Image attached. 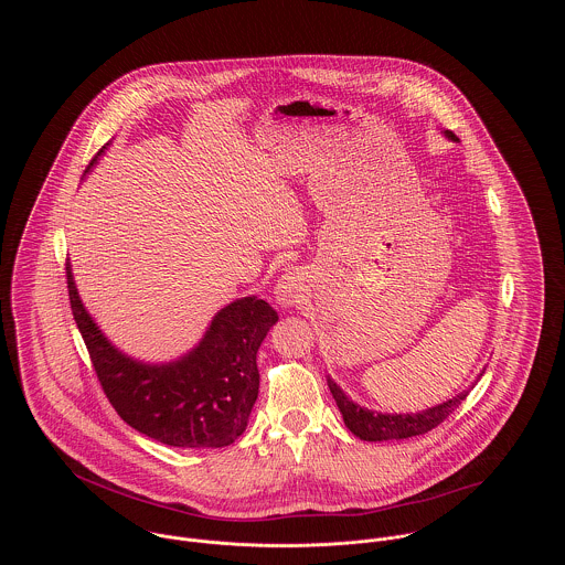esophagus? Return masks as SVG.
Masks as SVG:
<instances>
[{
  "label": "esophagus",
  "mask_w": 565,
  "mask_h": 565,
  "mask_svg": "<svg viewBox=\"0 0 565 565\" xmlns=\"http://www.w3.org/2000/svg\"><path fill=\"white\" fill-rule=\"evenodd\" d=\"M307 291V280L302 271H289L285 276H280V280L274 287V298L282 309H291L296 305L302 302Z\"/></svg>",
  "instance_id": "34e87169"
}]
</instances>
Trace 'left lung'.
Masks as SVG:
<instances>
[{
  "instance_id": "obj_1",
  "label": "left lung",
  "mask_w": 565,
  "mask_h": 565,
  "mask_svg": "<svg viewBox=\"0 0 565 565\" xmlns=\"http://www.w3.org/2000/svg\"><path fill=\"white\" fill-rule=\"evenodd\" d=\"M444 135L450 141H457V137L452 132L446 130ZM326 381H328V390H330L334 403L343 415L345 426L352 430V435H356L363 441H392V439H408L415 435H424V433L433 430L435 426H439L468 396V392H461V394L452 396L450 401L435 404L419 413H379V411L352 403L345 396V392L330 376H326Z\"/></svg>"
}]
</instances>
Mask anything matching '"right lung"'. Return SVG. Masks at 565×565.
<instances>
[{"mask_svg": "<svg viewBox=\"0 0 565 565\" xmlns=\"http://www.w3.org/2000/svg\"><path fill=\"white\" fill-rule=\"evenodd\" d=\"M67 287L95 374L126 424L173 448H224L242 435L258 396L256 352L278 322L265 300L247 296L231 302L186 354L146 363L115 348L99 330L82 305L70 263Z\"/></svg>", "mask_w": 565, "mask_h": 565, "instance_id": "right-lung-1", "label": "right lung"}]
</instances>
